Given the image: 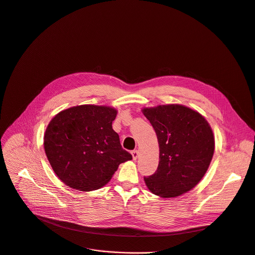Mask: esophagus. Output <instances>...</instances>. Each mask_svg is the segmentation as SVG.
I'll use <instances>...</instances> for the list:
<instances>
[{"instance_id":"obj_1","label":"esophagus","mask_w":255,"mask_h":255,"mask_svg":"<svg viewBox=\"0 0 255 255\" xmlns=\"http://www.w3.org/2000/svg\"><path fill=\"white\" fill-rule=\"evenodd\" d=\"M131 154H132V157H133V159L134 160H136L137 158H138V155H139V152L137 151V150H133L132 152H131Z\"/></svg>"}]
</instances>
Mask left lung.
<instances>
[{"label":"left lung","mask_w":255,"mask_h":255,"mask_svg":"<svg viewBox=\"0 0 255 255\" xmlns=\"http://www.w3.org/2000/svg\"><path fill=\"white\" fill-rule=\"evenodd\" d=\"M159 143V164L144 177L148 189L164 198L188 192L206 173L214 153V137L198 112L177 104L142 110Z\"/></svg>","instance_id":"1"}]
</instances>
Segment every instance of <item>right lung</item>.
Instances as JSON below:
<instances>
[{
  "instance_id": "1",
  "label": "right lung",
  "mask_w": 255,
  "mask_h": 255,
  "mask_svg": "<svg viewBox=\"0 0 255 255\" xmlns=\"http://www.w3.org/2000/svg\"><path fill=\"white\" fill-rule=\"evenodd\" d=\"M116 115L111 107L81 105L51 120L44 148L54 172L67 186L80 191L99 189L119 164L132 159L112 128Z\"/></svg>"
}]
</instances>
